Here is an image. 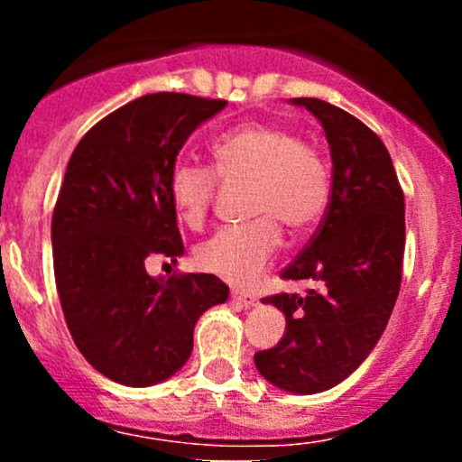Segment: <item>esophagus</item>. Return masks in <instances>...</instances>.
Masks as SVG:
<instances>
[{
    "mask_svg": "<svg viewBox=\"0 0 462 462\" xmlns=\"http://www.w3.org/2000/svg\"><path fill=\"white\" fill-rule=\"evenodd\" d=\"M232 300H235L238 306H243V309H249V306H256L258 304L256 295L241 293V291H232Z\"/></svg>",
    "mask_w": 462,
    "mask_h": 462,
    "instance_id": "34e87169",
    "label": "esophagus"
}]
</instances>
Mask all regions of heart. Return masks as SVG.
<instances>
[{"label": "heart", "mask_w": 462, "mask_h": 462, "mask_svg": "<svg viewBox=\"0 0 462 462\" xmlns=\"http://www.w3.org/2000/svg\"><path fill=\"white\" fill-rule=\"evenodd\" d=\"M213 171L178 162L169 173V198L180 221L199 227L213 204L217 178L249 187L245 227L221 230L195 252L201 272L235 286H252L278 252L286 227L291 236L309 235L330 198L323 158L298 134L273 124H245L213 145Z\"/></svg>", "instance_id": "obj_1"}]
</instances>
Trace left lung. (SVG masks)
Returning <instances> with one entry per match:
<instances>
[{"instance_id": "8db88e82", "label": "left lung", "mask_w": 462, "mask_h": 462, "mask_svg": "<svg viewBox=\"0 0 462 462\" xmlns=\"http://www.w3.org/2000/svg\"><path fill=\"white\" fill-rule=\"evenodd\" d=\"M304 106L326 132L332 193L319 230L282 272L319 289L267 298L286 319L284 337L254 354L267 383L298 395L332 389L354 374L393 312L404 258V193L384 143L363 121L315 97Z\"/></svg>"}]
</instances>
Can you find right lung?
<instances>
[{"instance_id":"obj_1","label":"right lung","mask_w":462,"mask_h":462,"mask_svg":"<svg viewBox=\"0 0 462 462\" xmlns=\"http://www.w3.org/2000/svg\"><path fill=\"white\" fill-rule=\"evenodd\" d=\"M226 106L143 95L95 124L69 158L51 217L58 298L79 354L119 384L171 378L193 352L195 323L230 295L217 275L145 269L153 256L184 254L169 173L189 136Z\"/></svg>"}]
</instances>
